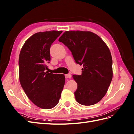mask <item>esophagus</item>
I'll return each instance as SVG.
<instances>
[{
  "label": "esophagus",
  "mask_w": 134,
  "mask_h": 134,
  "mask_svg": "<svg viewBox=\"0 0 134 134\" xmlns=\"http://www.w3.org/2000/svg\"><path fill=\"white\" fill-rule=\"evenodd\" d=\"M65 76L66 78H70L71 77V75L70 74H65Z\"/></svg>",
  "instance_id": "obj_1"
}]
</instances>
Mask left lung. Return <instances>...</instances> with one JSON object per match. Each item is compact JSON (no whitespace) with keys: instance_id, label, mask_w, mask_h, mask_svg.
<instances>
[{"instance_id":"obj_1","label":"left lung","mask_w":134,"mask_h":134,"mask_svg":"<svg viewBox=\"0 0 134 134\" xmlns=\"http://www.w3.org/2000/svg\"><path fill=\"white\" fill-rule=\"evenodd\" d=\"M58 41L71 51L77 64L83 65L82 74L73 75L77 83V102L90 106L105 96L113 78V60L108 47L90 31H65Z\"/></svg>"}]
</instances>
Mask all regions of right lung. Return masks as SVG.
<instances>
[{
  "label": "right lung",
  "mask_w": 134,
  "mask_h": 134,
  "mask_svg": "<svg viewBox=\"0 0 134 134\" xmlns=\"http://www.w3.org/2000/svg\"><path fill=\"white\" fill-rule=\"evenodd\" d=\"M63 32L48 31L36 33L27 39L19 57V81L28 98L37 107L56 106L65 85V76L46 71L51 61L52 44Z\"/></svg>",
  "instance_id": "right-lung-1"
}]
</instances>
